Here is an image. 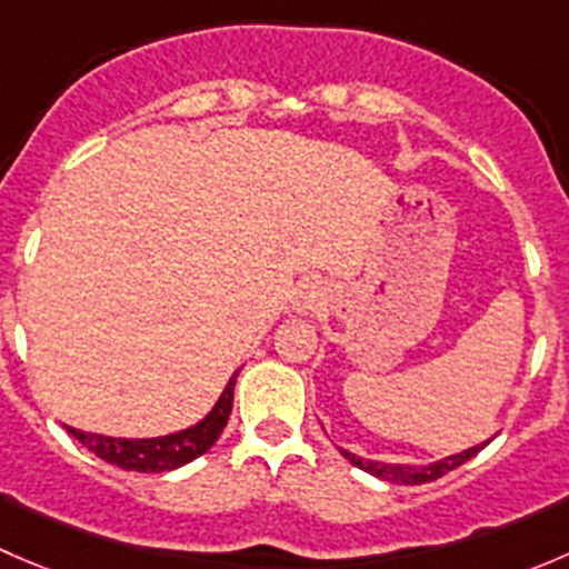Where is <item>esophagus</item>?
Returning a JSON list of instances; mask_svg holds the SVG:
<instances>
[{
	"mask_svg": "<svg viewBox=\"0 0 569 569\" xmlns=\"http://www.w3.org/2000/svg\"><path fill=\"white\" fill-rule=\"evenodd\" d=\"M319 302H321V286L313 283V280L297 286L295 297H291V306H295V311H300V313L313 311Z\"/></svg>",
	"mask_w": 569,
	"mask_h": 569,
	"instance_id": "1",
	"label": "esophagus"
}]
</instances>
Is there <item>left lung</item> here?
Wrapping results in <instances>:
<instances>
[{"instance_id":"1","label":"left lung","mask_w":569,"mask_h":569,"mask_svg":"<svg viewBox=\"0 0 569 569\" xmlns=\"http://www.w3.org/2000/svg\"><path fill=\"white\" fill-rule=\"evenodd\" d=\"M487 443H490V440H485L481 446H470V449L460 451V455L443 457V460L429 462V465H393V462H380V460H363V457L352 455V451L347 449H341V455L347 457L355 468L366 470V473L377 476V479L382 481H393V485H427V481H435L440 479V476L449 473V470L460 468V465L468 462L470 457L479 455Z\"/></svg>"}]
</instances>
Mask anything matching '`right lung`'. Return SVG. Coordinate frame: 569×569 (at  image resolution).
<instances>
[{
    "label": "right lung",
    "mask_w": 569,
    "mask_h": 569,
    "mask_svg": "<svg viewBox=\"0 0 569 569\" xmlns=\"http://www.w3.org/2000/svg\"><path fill=\"white\" fill-rule=\"evenodd\" d=\"M233 386H237V375L228 380L226 391L220 393L217 405L206 418H200L192 427L181 429V432L162 435V438H107V435L82 432V429L66 427L79 443L96 457L109 465H118L123 470H137V473H164V470H176L181 465L198 460L200 455L217 443V438L226 429L228 416L233 407Z\"/></svg>",
    "instance_id": "right-lung-1"
}]
</instances>
